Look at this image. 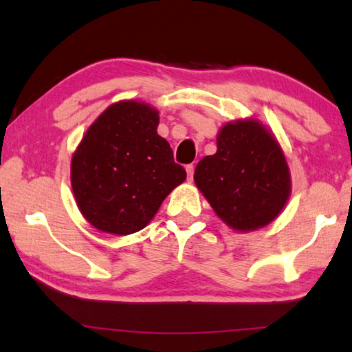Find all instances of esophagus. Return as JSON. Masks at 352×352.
Segmentation results:
<instances>
[{
  "instance_id": "1",
  "label": "esophagus",
  "mask_w": 352,
  "mask_h": 352,
  "mask_svg": "<svg viewBox=\"0 0 352 352\" xmlns=\"http://www.w3.org/2000/svg\"><path fill=\"white\" fill-rule=\"evenodd\" d=\"M186 174H188V180L191 182L192 177H194V166L192 164H188L186 166Z\"/></svg>"
}]
</instances>
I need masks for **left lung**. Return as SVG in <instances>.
<instances>
[{"instance_id":"1","label":"left lung","mask_w":352,"mask_h":352,"mask_svg":"<svg viewBox=\"0 0 352 352\" xmlns=\"http://www.w3.org/2000/svg\"><path fill=\"white\" fill-rule=\"evenodd\" d=\"M216 146L194 172L199 191L232 230L271 224L292 194V174L274 133L256 117H246L222 125Z\"/></svg>"}]
</instances>
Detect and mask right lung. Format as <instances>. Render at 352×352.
Instances as JSON below:
<instances>
[{
	"mask_svg": "<svg viewBox=\"0 0 352 352\" xmlns=\"http://www.w3.org/2000/svg\"><path fill=\"white\" fill-rule=\"evenodd\" d=\"M160 113L142 100H120L100 114L72 155L78 210L97 230L131 235L158 213L186 180L172 148L156 131Z\"/></svg>",
	"mask_w": 352,
	"mask_h": 352,
	"instance_id": "obj_1",
	"label": "right lung"
}]
</instances>
